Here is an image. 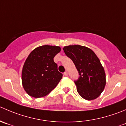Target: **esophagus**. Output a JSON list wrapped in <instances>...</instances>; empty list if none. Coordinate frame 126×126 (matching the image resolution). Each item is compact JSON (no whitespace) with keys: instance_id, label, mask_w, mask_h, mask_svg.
Instances as JSON below:
<instances>
[{"instance_id":"esophagus-1","label":"esophagus","mask_w":126,"mask_h":126,"mask_svg":"<svg viewBox=\"0 0 126 126\" xmlns=\"http://www.w3.org/2000/svg\"><path fill=\"white\" fill-rule=\"evenodd\" d=\"M64 76H68V72L67 71H65L64 73Z\"/></svg>"}]
</instances>
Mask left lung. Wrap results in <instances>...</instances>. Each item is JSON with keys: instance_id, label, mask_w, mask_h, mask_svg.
I'll return each instance as SVG.
<instances>
[{"instance_id": "obj_1", "label": "left lung", "mask_w": 126, "mask_h": 126, "mask_svg": "<svg viewBox=\"0 0 126 126\" xmlns=\"http://www.w3.org/2000/svg\"><path fill=\"white\" fill-rule=\"evenodd\" d=\"M63 49L79 73V78L74 81L78 92L87 100L96 99L106 85L105 73L99 58L94 51L84 46H68Z\"/></svg>"}]
</instances>
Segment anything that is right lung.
Listing matches in <instances>:
<instances>
[{
	"mask_svg": "<svg viewBox=\"0 0 126 126\" xmlns=\"http://www.w3.org/2000/svg\"><path fill=\"white\" fill-rule=\"evenodd\" d=\"M61 51L58 46H40L34 49L26 60L21 80L24 90L34 98L43 97L55 88L63 77L53 61Z\"/></svg>",
	"mask_w": 126,
	"mask_h": 126,
	"instance_id": "1",
	"label": "right lung"
}]
</instances>
